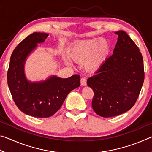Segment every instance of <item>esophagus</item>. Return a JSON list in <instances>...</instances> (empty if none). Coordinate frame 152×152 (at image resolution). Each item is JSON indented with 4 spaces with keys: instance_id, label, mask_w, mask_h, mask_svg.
<instances>
[{
    "instance_id": "34e87169",
    "label": "esophagus",
    "mask_w": 152,
    "mask_h": 152,
    "mask_svg": "<svg viewBox=\"0 0 152 152\" xmlns=\"http://www.w3.org/2000/svg\"><path fill=\"white\" fill-rule=\"evenodd\" d=\"M80 84L82 86H86V80L84 78H82L80 80Z\"/></svg>"
}]
</instances>
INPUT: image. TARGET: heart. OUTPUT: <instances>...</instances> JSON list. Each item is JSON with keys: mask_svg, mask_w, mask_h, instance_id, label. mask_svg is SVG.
Here are the masks:
<instances>
[{"mask_svg": "<svg viewBox=\"0 0 152 152\" xmlns=\"http://www.w3.org/2000/svg\"><path fill=\"white\" fill-rule=\"evenodd\" d=\"M110 52V45L107 39L94 38L74 43L70 50L71 58L76 61H85L86 70L98 71L106 62ZM70 64L69 61H67Z\"/></svg>", "mask_w": 152, "mask_h": 152, "instance_id": "heart-1", "label": "heart"}]
</instances>
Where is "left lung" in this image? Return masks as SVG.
Returning a JSON list of instances; mask_svg holds the SVG:
<instances>
[{
	"instance_id": "1",
	"label": "left lung",
	"mask_w": 152,
	"mask_h": 152,
	"mask_svg": "<svg viewBox=\"0 0 152 152\" xmlns=\"http://www.w3.org/2000/svg\"><path fill=\"white\" fill-rule=\"evenodd\" d=\"M112 56L94 76L87 80L93 90L92 107L102 117L121 115L132 109L144 80L143 57L127 33L119 31Z\"/></svg>"
}]
</instances>
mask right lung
<instances>
[{
  "instance_id": "1",
  "label": "right lung",
  "mask_w": 152,
  "mask_h": 152,
  "mask_svg": "<svg viewBox=\"0 0 152 152\" xmlns=\"http://www.w3.org/2000/svg\"><path fill=\"white\" fill-rule=\"evenodd\" d=\"M48 35L35 32L23 40L12 51L7 72L9 88L17 107L25 114L38 118L54 115L69 92L80 85L78 74L68 78L53 75L39 82L27 80L24 70L27 58Z\"/></svg>"
}]
</instances>
